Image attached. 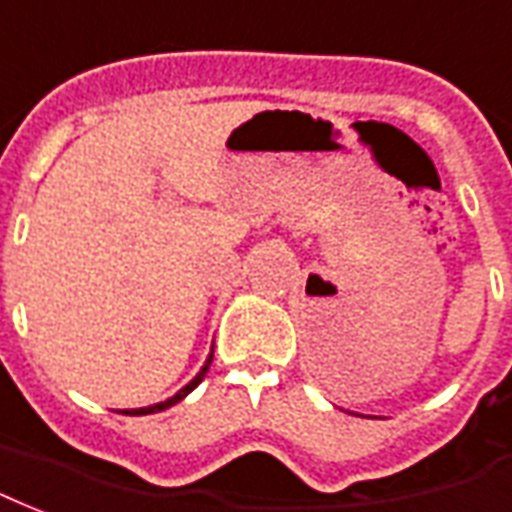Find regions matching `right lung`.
Instances as JSON below:
<instances>
[{
	"label": "right lung",
	"instance_id": "right-lung-1",
	"mask_svg": "<svg viewBox=\"0 0 512 512\" xmlns=\"http://www.w3.org/2000/svg\"><path fill=\"white\" fill-rule=\"evenodd\" d=\"M210 361H213V353H210V356H207L205 367H202V370L197 372V378L191 380V383H188V386L180 388V391H178V394H175V397L164 399V402H159V405H151V407H137V410H121V413H126V416H148V413H161V410H167V407L178 405L180 399L188 397V394H191V391H194V388H197L199 383H202V380H205L207 370H210Z\"/></svg>",
	"mask_w": 512,
	"mask_h": 512
}]
</instances>
